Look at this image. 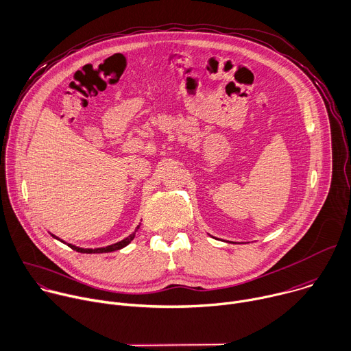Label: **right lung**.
Instances as JSON below:
<instances>
[{
    "instance_id": "right-lung-1",
    "label": "right lung",
    "mask_w": 351,
    "mask_h": 351,
    "mask_svg": "<svg viewBox=\"0 0 351 351\" xmlns=\"http://www.w3.org/2000/svg\"><path fill=\"white\" fill-rule=\"evenodd\" d=\"M139 228V226L136 227V230ZM136 230L131 234V235H128L127 238H124L123 241H120V242H116V243H113V245H109V246H105V247H97V249H84V247H79V246H75V245H72V243H66V242H63L62 239H59L58 237H55V235H52L55 239H58V241H60V242H63V243H66L69 247H72L73 250H76V252H80V253H109V252H114V250H120V249H123L124 246H127L132 239H134V237H135V232H136Z\"/></svg>"
}]
</instances>
